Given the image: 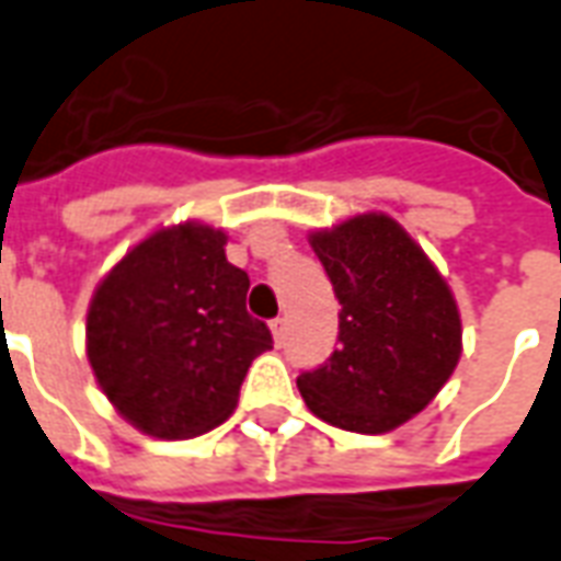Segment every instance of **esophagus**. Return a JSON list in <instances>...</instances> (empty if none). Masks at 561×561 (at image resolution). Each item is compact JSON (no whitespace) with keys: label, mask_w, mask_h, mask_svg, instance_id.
<instances>
[{"label":"esophagus","mask_w":561,"mask_h":561,"mask_svg":"<svg viewBox=\"0 0 561 561\" xmlns=\"http://www.w3.org/2000/svg\"><path fill=\"white\" fill-rule=\"evenodd\" d=\"M270 333H273V342L282 344V339H285V318H273L270 321Z\"/></svg>","instance_id":"obj_1"}]
</instances>
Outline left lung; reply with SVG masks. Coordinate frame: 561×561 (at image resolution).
Returning a JSON list of instances; mask_svg holds the SVG:
<instances>
[{
  "label": "left lung",
  "instance_id": "left-lung-1",
  "mask_svg": "<svg viewBox=\"0 0 561 561\" xmlns=\"http://www.w3.org/2000/svg\"><path fill=\"white\" fill-rule=\"evenodd\" d=\"M339 297V347L297 377L314 416L386 434L428 408L460 359V312L434 261L396 219L359 214L309 234Z\"/></svg>",
  "mask_w": 561,
  "mask_h": 561
}]
</instances>
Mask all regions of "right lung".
Listing matches in <instances>:
<instances>
[{
    "instance_id": "right-lung-1",
    "label": "right lung",
    "mask_w": 561,
    "mask_h": 561,
    "mask_svg": "<svg viewBox=\"0 0 561 561\" xmlns=\"http://www.w3.org/2000/svg\"><path fill=\"white\" fill-rule=\"evenodd\" d=\"M226 231L157 228L94 288L85 354L103 396L133 428L190 439L238 408L240 383L273 347L247 312L249 276L226 259Z\"/></svg>"
}]
</instances>
